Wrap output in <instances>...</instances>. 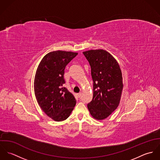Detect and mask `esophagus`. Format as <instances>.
Segmentation results:
<instances>
[{"mask_svg": "<svg viewBox=\"0 0 160 160\" xmlns=\"http://www.w3.org/2000/svg\"><path fill=\"white\" fill-rule=\"evenodd\" d=\"M81 94H82V92H79V93H78V97L79 98V97H81Z\"/></svg>", "mask_w": 160, "mask_h": 160, "instance_id": "1", "label": "esophagus"}]
</instances>
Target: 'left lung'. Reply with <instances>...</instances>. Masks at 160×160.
I'll list each match as a JSON object with an SVG mask.
<instances>
[{
  "mask_svg": "<svg viewBox=\"0 0 160 160\" xmlns=\"http://www.w3.org/2000/svg\"><path fill=\"white\" fill-rule=\"evenodd\" d=\"M91 68L93 98L88 104L92 116L97 120L107 118L119 104L123 88L122 72L114 57L102 49L83 52Z\"/></svg>",
  "mask_w": 160,
  "mask_h": 160,
  "instance_id": "1",
  "label": "left lung"
}]
</instances>
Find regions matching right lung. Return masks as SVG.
Returning <instances> with one entry per match:
<instances>
[{
    "label": "right lung",
    "mask_w": 160,
    "mask_h": 160,
    "mask_svg": "<svg viewBox=\"0 0 160 160\" xmlns=\"http://www.w3.org/2000/svg\"><path fill=\"white\" fill-rule=\"evenodd\" d=\"M78 53L57 50L49 52L36 70L34 89L38 104L55 121L67 119L76 103L73 95L63 87L65 69Z\"/></svg>",
    "instance_id": "right-lung-1"
}]
</instances>
